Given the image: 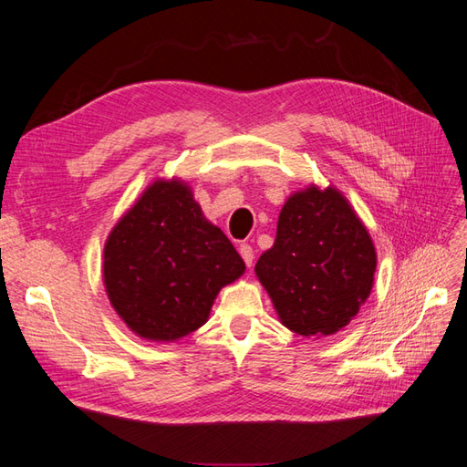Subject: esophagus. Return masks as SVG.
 <instances>
[{
  "instance_id": "1",
  "label": "esophagus",
  "mask_w": 467,
  "mask_h": 467,
  "mask_svg": "<svg viewBox=\"0 0 467 467\" xmlns=\"http://www.w3.org/2000/svg\"><path fill=\"white\" fill-rule=\"evenodd\" d=\"M239 255H242V259L245 261V265L251 268L253 259H255V255H253V249H251V245H247V244H242V245H239Z\"/></svg>"
}]
</instances>
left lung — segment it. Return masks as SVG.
<instances>
[{
	"label": "left lung",
	"instance_id": "8db88e82",
	"mask_svg": "<svg viewBox=\"0 0 467 467\" xmlns=\"http://www.w3.org/2000/svg\"><path fill=\"white\" fill-rule=\"evenodd\" d=\"M376 247L347 196L316 182L280 210L276 239L255 275L286 329L302 337L341 331L374 286Z\"/></svg>",
	"mask_w": 467,
	"mask_h": 467
}]
</instances>
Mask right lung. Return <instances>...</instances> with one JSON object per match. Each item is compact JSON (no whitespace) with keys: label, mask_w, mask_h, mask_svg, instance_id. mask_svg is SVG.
I'll list each match as a JSON object with an SVG mask.
<instances>
[{"label":"right lung","mask_w":467,"mask_h":467,"mask_svg":"<svg viewBox=\"0 0 467 467\" xmlns=\"http://www.w3.org/2000/svg\"><path fill=\"white\" fill-rule=\"evenodd\" d=\"M244 273V259L206 220L181 177L150 182L103 249V285L112 309L151 343H175L202 327L220 290Z\"/></svg>","instance_id":"right-lung-1"}]
</instances>
